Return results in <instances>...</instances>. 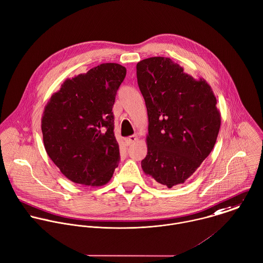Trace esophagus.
Segmentation results:
<instances>
[{
  "label": "esophagus",
  "instance_id": "esophagus-1",
  "mask_svg": "<svg viewBox=\"0 0 263 263\" xmlns=\"http://www.w3.org/2000/svg\"><path fill=\"white\" fill-rule=\"evenodd\" d=\"M136 140H137V136H136V135H132V136L127 137V138L125 139V142H126L127 145H131V144H133Z\"/></svg>",
  "mask_w": 263,
  "mask_h": 263
}]
</instances>
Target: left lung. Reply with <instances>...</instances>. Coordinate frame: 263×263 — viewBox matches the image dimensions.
Segmentation results:
<instances>
[{"instance_id":"1","label":"left lung","mask_w":263,"mask_h":263,"mask_svg":"<svg viewBox=\"0 0 263 263\" xmlns=\"http://www.w3.org/2000/svg\"><path fill=\"white\" fill-rule=\"evenodd\" d=\"M148 118L143 172L171 189L182 184L212 152L221 125L211 86L194 79L168 57L136 65Z\"/></svg>"}]
</instances>
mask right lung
I'll use <instances>...</instances> for the list:
<instances>
[{
  "instance_id": "1",
  "label": "right lung",
  "mask_w": 263,
  "mask_h": 263,
  "mask_svg": "<svg viewBox=\"0 0 263 263\" xmlns=\"http://www.w3.org/2000/svg\"><path fill=\"white\" fill-rule=\"evenodd\" d=\"M126 77L118 63H102L66 79L42 116L45 149L70 181L102 186L119 166L112 106Z\"/></svg>"
}]
</instances>
